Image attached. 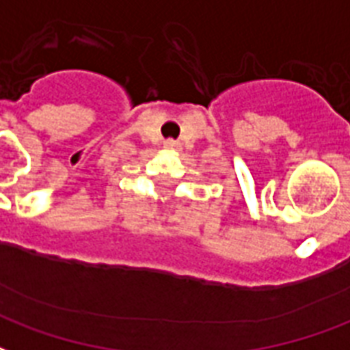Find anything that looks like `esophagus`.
<instances>
[{"label": "esophagus", "instance_id": "34e87169", "mask_svg": "<svg viewBox=\"0 0 350 350\" xmlns=\"http://www.w3.org/2000/svg\"><path fill=\"white\" fill-rule=\"evenodd\" d=\"M167 146L168 148H180V142H176V140H168Z\"/></svg>", "mask_w": 350, "mask_h": 350}]
</instances>
